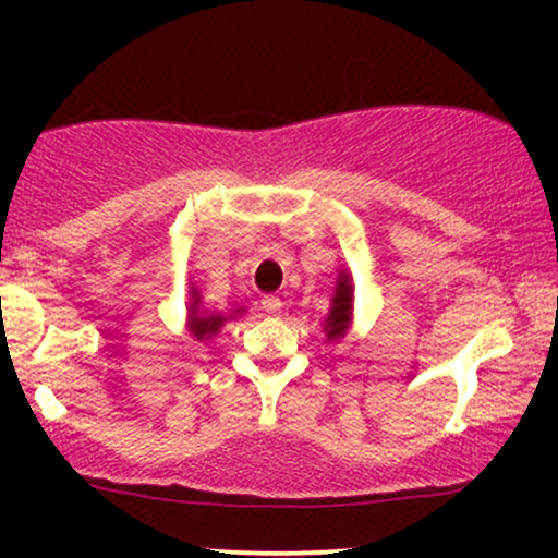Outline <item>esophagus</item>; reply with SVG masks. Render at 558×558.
Returning a JSON list of instances; mask_svg holds the SVG:
<instances>
[{"label": "esophagus", "mask_w": 558, "mask_h": 558, "mask_svg": "<svg viewBox=\"0 0 558 558\" xmlns=\"http://www.w3.org/2000/svg\"><path fill=\"white\" fill-rule=\"evenodd\" d=\"M262 310L267 312V315H280V310H283V301L278 296H265L262 299Z\"/></svg>", "instance_id": "1"}]
</instances>
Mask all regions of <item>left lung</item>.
Listing matches in <instances>:
<instances>
[{
    "label": "left lung",
    "instance_id": "1",
    "mask_svg": "<svg viewBox=\"0 0 558 558\" xmlns=\"http://www.w3.org/2000/svg\"><path fill=\"white\" fill-rule=\"evenodd\" d=\"M351 312H354V286H351L349 272H338L336 293H332V304L328 317H325L323 330L328 336V341H341L349 332L351 325Z\"/></svg>",
    "mask_w": 558,
    "mask_h": 558
}]
</instances>
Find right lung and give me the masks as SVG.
I'll list each match as a JSON object with an SVG mask.
<instances>
[{"label": "right lung", "instance_id": "1", "mask_svg": "<svg viewBox=\"0 0 558 558\" xmlns=\"http://www.w3.org/2000/svg\"><path fill=\"white\" fill-rule=\"evenodd\" d=\"M202 296H198L196 288H191V304H189V332L196 338V341H209V338L220 332L222 325L228 319H233L230 315H220V312H204L202 306ZM243 312V310H235Z\"/></svg>", "mask_w": 558, "mask_h": 558}]
</instances>
